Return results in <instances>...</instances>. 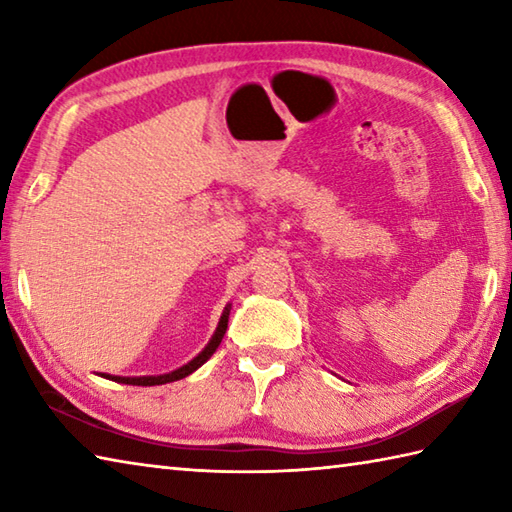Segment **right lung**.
<instances>
[{"label": "right lung", "instance_id": "right-lung-1", "mask_svg": "<svg viewBox=\"0 0 512 512\" xmlns=\"http://www.w3.org/2000/svg\"><path fill=\"white\" fill-rule=\"evenodd\" d=\"M226 328H228V308L224 310L222 319H220V325H217V330H215V334H213V339L209 341V345H206L204 350H202L198 356H195L191 363H187V365H184V367L176 369V372L165 374V376H140V378H127V376H107V378L116 380V383H125V385H143V387H149V385H165V383H173V380H180V378H184V376H189V374H191V372H195V369H198L200 365H204L206 361H209V358L213 356V352L217 350V345L222 343V336H224Z\"/></svg>", "mask_w": 512, "mask_h": 512}]
</instances>
